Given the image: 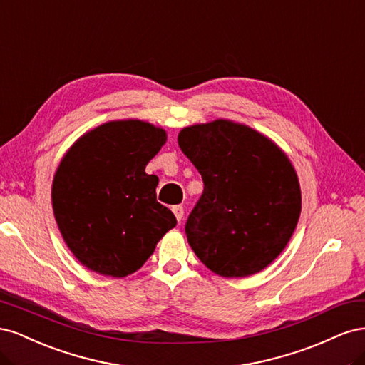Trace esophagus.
<instances>
[{"instance_id": "1", "label": "esophagus", "mask_w": 365, "mask_h": 365, "mask_svg": "<svg viewBox=\"0 0 365 365\" xmlns=\"http://www.w3.org/2000/svg\"><path fill=\"white\" fill-rule=\"evenodd\" d=\"M172 212H173L176 220H178V222H181L182 216H184V208L181 205H175V207H172Z\"/></svg>"}]
</instances>
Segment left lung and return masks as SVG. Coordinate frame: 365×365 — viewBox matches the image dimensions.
Instances as JSON below:
<instances>
[{
    "label": "left lung",
    "mask_w": 365,
    "mask_h": 365,
    "mask_svg": "<svg viewBox=\"0 0 365 365\" xmlns=\"http://www.w3.org/2000/svg\"><path fill=\"white\" fill-rule=\"evenodd\" d=\"M178 145L204 181L187 240L222 277H248L288 245L302 212L297 173L264 135L230 120L184 128Z\"/></svg>",
    "instance_id": "1"
}]
</instances>
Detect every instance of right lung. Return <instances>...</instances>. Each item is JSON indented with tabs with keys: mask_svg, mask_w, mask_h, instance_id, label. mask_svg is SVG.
<instances>
[{
	"mask_svg": "<svg viewBox=\"0 0 365 365\" xmlns=\"http://www.w3.org/2000/svg\"><path fill=\"white\" fill-rule=\"evenodd\" d=\"M165 138L146 121H108L65 153L53 180V212L65 244L88 269L126 277L176 225L157 201L158 178L145 172Z\"/></svg>",
	"mask_w": 365,
	"mask_h": 365,
	"instance_id": "obj_1",
	"label": "right lung"
}]
</instances>
